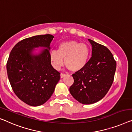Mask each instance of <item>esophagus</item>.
<instances>
[{"instance_id":"34e87169","label":"esophagus","mask_w":132,"mask_h":132,"mask_svg":"<svg viewBox=\"0 0 132 132\" xmlns=\"http://www.w3.org/2000/svg\"><path fill=\"white\" fill-rule=\"evenodd\" d=\"M64 76H66V74H64V73H61L60 74V78H63Z\"/></svg>"}]
</instances>
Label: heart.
<instances>
[{
  "instance_id": "1",
  "label": "heart",
  "mask_w": 132,
  "mask_h": 132,
  "mask_svg": "<svg viewBox=\"0 0 132 132\" xmlns=\"http://www.w3.org/2000/svg\"><path fill=\"white\" fill-rule=\"evenodd\" d=\"M90 49L88 45L75 40L61 43L57 51L52 50L50 59L55 69H59L64 62L65 66L73 72H77L85 68L89 60Z\"/></svg>"
}]
</instances>
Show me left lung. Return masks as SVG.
Listing matches in <instances>:
<instances>
[{"label":"left lung","mask_w":132,"mask_h":132,"mask_svg":"<svg viewBox=\"0 0 132 132\" xmlns=\"http://www.w3.org/2000/svg\"><path fill=\"white\" fill-rule=\"evenodd\" d=\"M92 56L85 68L72 75L69 88L75 99L83 104L97 103L104 97L113 84L116 62L107 47L90 39Z\"/></svg>","instance_id":"8db88e82"}]
</instances>
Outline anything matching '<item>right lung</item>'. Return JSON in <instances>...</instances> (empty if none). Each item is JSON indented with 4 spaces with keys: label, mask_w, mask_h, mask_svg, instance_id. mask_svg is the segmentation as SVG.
<instances>
[{
    "label": "right lung",
    "mask_w": 132,
    "mask_h": 132,
    "mask_svg": "<svg viewBox=\"0 0 132 132\" xmlns=\"http://www.w3.org/2000/svg\"><path fill=\"white\" fill-rule=\"evenodd\" d=\"M54 36L35 35L23 39L13 47L7 62V76L16 95L29 105L44 104L54 91L60 73L50 59ZM41 48L36 54L35 48Z\"/></svg>",
    "instance_id": "1"
}]
</instances>
